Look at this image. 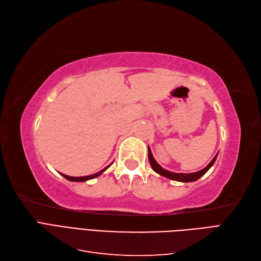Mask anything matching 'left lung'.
I'll return each instance as SVG.
<instances>
[{
    "instance_id": "left-lung-1",
    "label": "left lung",
    "mask_w": 261,
    "mask_h": 261,
    "mask_svg": "<svg viewBox=\"0 0 261 261\" xmlns=\"http://www.w3.org/2000/svg\"><path fill=\"white\" fill-rule=\"evenodd\" d=\"M217 156H218V154L215 158H213V159L211 160V162L207 165L206 168L198 171V172H194V173H174V172H170L168 170L163 169L161 165L158 164L156 161L154 160L152 153H151V150H150V148L148 147V159H149L150 165H151V168L153 169V171L156 172L158 174H160V175H162L164 177L173 179V180H177V181H183V183H188V181H195V180H197L198 178H200L203 174H206L207 171L212 167L213 163H215Z\"/></svg>"
}]
</instances>
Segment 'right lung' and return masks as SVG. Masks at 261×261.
<instances>
[{
    "label": "right lung",
    "mask_w": 261,
    "mask_h": 261,
    "mask_svg": "<svg viewBox=\"0 0 261 261\" xmlns=\"http://www.w3.org/2000/svg\"><path fill=\"white\" fill-rule=\"evenodd\" d=\"M112 164V163H111ZM110 164V165H111ZM110 165H108L107 168H105L103 170H101L100 172H98V173H96V174H92V175H88V176H81V177H74V176H68V175H65V174H61L64 176L66 179H68V180H72V181H86V180H89V179H92V178H94V177H98L99 175H101L102 173H103L108 168H110Z\"/></svg>",
    "instance_id": "right-lung-1"
}]
</instances>
